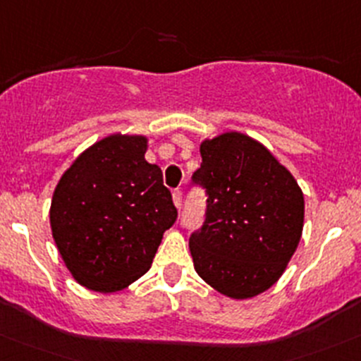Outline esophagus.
Listing matches in <instances>:
<instances>
[{
  "label": "esophagus",
  "mask_w": 361,
  "mask_h": 361,
  "mask_svg": "<svg viewBox=\"0 0 361 361\" xmlns=\"http://www.w3.org/2000/svg\"><path fill=\"white\" fill-rule=\"evenodd\" d=\"M173 204L177 209H180V205H183V191L180 190L173 191Z\"/></svg>",
  "instance_id": "obj_1"
}]
</instances>
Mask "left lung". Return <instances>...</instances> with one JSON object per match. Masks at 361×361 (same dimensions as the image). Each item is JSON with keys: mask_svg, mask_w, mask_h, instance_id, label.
<instances>
[{"mask_svg": "<svg viewBox=\"0 0 361 361\" xmlns=\"http://www.w3.org/2000/svg\"><path fill=\"white\" fill-rule=\"evenodd\" d=\"M193 186L205 190L204 223L190 238L195 269L235 300L269 289L301 239L303 193L273 154L241 133L200 145Z\"/></svg>", "mask_w": 361, "mask_h": 361, "instance_id": "obj_1", "label": "left lung"}]
</instances>
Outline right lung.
<instances>
[{
	"mask_svg": "<svg viewBox=\"0 0 361 361\" xmlns=\"http://www.w3.org/2000/svg\"><path fill=\"white\" fill-rule=\"evenodd\" d=\"M145 150L143 136H108L85 150L54 190V243L87 289L115 293L147 273L177 219L163 171L147 163Z\"/></svg>",
	"mask_w": 361,
	"mask_h": 361,
	"instance_id": "1",
	"label": "right lung"
}]
</instances>
